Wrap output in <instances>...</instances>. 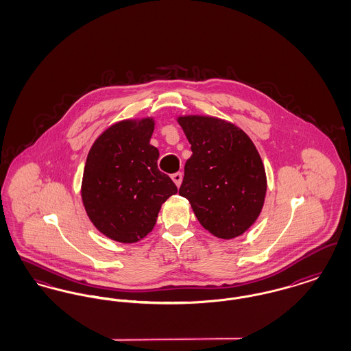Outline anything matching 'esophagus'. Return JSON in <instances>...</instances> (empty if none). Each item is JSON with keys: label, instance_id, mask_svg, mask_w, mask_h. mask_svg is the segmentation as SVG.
<instances>
[{"label": "esophagus", "instance_id": "esophagus-1", "mask_svg": "<svg viewBox=\"0 0 351 351\" xmlns=\"http://www.w3.org/2000/svg\"><path fill=\"white\" fill-rule=\"evenodd\" d=\"M171 178H172L173 183L176 184V186H180L182 180H183V173H182V172H176V173H173Z\"/></svg>", "mask_w": 351, "mask_h": 351}]
</instances>
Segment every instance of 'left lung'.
<instances>
[{
    "instance_id": "left-lung-1",
    "label": "left lung",
    "mask_w": 351,
    "mask_h": 351,
    "mask_svg": "<svg viewBox=\"0 0 351 351\" xmlns=\"http://www.w3.org/2000/svg\"><path fill=\"white\" fill-rule=\"evenodd\" d=\"M178 122L192 150L179 195L209 233L222 239L242 235L259 217L267 191L250 136L221 118L180 116Z\"/></svg>"
}]
</instances>
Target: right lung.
<instances>
[{
    "instance_id": "right-lung-1",
    "label": "right lung",
    "mask_w": 351,
    "mask_h": 351,
    "mask_svg": "<svg viewBox=\"0 0 351 351\" xmlns=\"http://www.w3.org/2000/svg\"><path fill=\"white\" fill-rule=\"evenodd\" d=\"M154 118L123 119L95 141L84 167L82 199L92 223L108 238L134 243L150 233L162 204L178 192L158 169L150 145Z\"/></svg>"
}]
</instances>
